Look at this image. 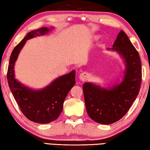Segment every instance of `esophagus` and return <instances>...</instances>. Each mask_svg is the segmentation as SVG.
Returning a JSON list of instances; mask_svg holds the SVG:
<instances>
[{
	"mask_svg": "<svg viewBox=\"0 0 150 150\" xmlns=\"http://www.w3.org/2000/svg\"><path fill=\"white\" fill-rule=\"evenodd\" d=\"M88 77H89V74L87 72H83L81 73V74L79 75V79L83 81H87L88 79Z\"/></svg>",
	"mask_w": 150,
	"mask_h": 150,
	"instance_id": "1",
	"label": "esophagus"
}]
</instances>
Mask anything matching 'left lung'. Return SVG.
I'll list each match as a JSON object with an SVG mask.
<instances>
[{"instance_id":"obj_1","label":"left lung","mask_w":150,"mask_h":150,"mask_svg":"<svg viewBox=\"0 0 150 150\" xmlns=\"http://www.w3.org/2000/svg\"><path fill=\"white\" fill-rule=\"evenodd\" d=\"M108 50L116 51L126 64L120 84L104 88L91 83L83 85L86 110L96 122L110 124L126 115L138 95L142 81V65L139 54L122 30Z\"/></svg>"}]
</instances>
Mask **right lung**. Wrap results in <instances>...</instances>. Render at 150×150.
Segmentation results:
<instances>
[{"label": "right lung", "instance_id": "right-lung-1", "mask_svg": "<svg viewBox=\"0 0 150 150\" xmlns=\"http://www.w3.org/2000/svg\"><path fill=\"white\" fill-rule=\"evenodd\" d=\"M49 31L50 28L42 27L28 33L12 51L7 71L10 89L20 110L28 120L40 124L50 123L59 117L66 96L75 84V71L57 78L46 87L38 91L26 87L14 77L15 62L25 43Z\"/></svg>", "mask_w": 150, "mask_h": 150}]
</instances>
